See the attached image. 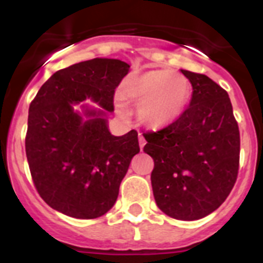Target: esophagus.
<instances>
[{
  "label": "esophagus",
  "instance_id": "esophagus-1",
  "mask_svg": "<svg viewBox=\"0 0 263 263\" xmlns=\"http://www.w3.org/2000/svg\"><path fill=\"white\" fill-rule=\"evenodd\" d=\"M138 141H139V147L143 148V146L146 145V139L145 137L142 136V133H138Z\"/></svg>",
  "mask_w": 263,
  "mask_h": 263
}]
</instances>
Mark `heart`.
Segmentation results:
<instances>
[{"mask_svg":"<svg viewBox=\"0 0 263 263\" xmlns=\"http://www.w3.org/2000/svg\"><path fill=\"white\" fill-rule=\"evenodd\" d=\"M122 95L138 104L143 124L159 129L180 117L190 97V83L178 72L155 69L126 79Z\"/></svg>","mask_w":263,"mask_h":263,"instance_id":"obj_1","label":"heart"}]
</instances>
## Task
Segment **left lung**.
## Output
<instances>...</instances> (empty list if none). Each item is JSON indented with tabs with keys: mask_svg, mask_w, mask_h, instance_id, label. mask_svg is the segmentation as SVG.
I'll return each mask as SVG.
<instances>
[{
	"mask_svg": "<svg viewBox=\"0 0 263 263\" xmlns=\"http://www.w3.org/2000/svg\"><path fill=\"white\" fill-rule=\"evenodd\" d=\"M192 85L190 105L175 122L143 133L154 159L153 194L170 217L199 220L221 205L238 173L240 132L227 90L201 73L180 69Z\"/></svg>",
	"mask_w": 263,
	"mask_h": 263,
	"instance_id": "obj_1",
	"label": "left lung"
}]
</instances>
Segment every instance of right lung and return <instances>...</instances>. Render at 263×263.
Here are the masks:
<instances>
[{
    "mask_svg": "<svg viewBox=\"0 0 263 263\" xmlns=\"http://www.w3.org/2000/svg\"><path fill=\"white\" fill-rule=\"evenodd\" d=\"M129 69L127 63L108 58L76 63L55 72L30 104L27 162L39 195L52 210L89 220L115 205L139 153L136 130L116 137L108 125L115 90ZM85 99L98 106L83 103Z\"/></svg>",
    "mask_w": 263,
    "mask_h": 263,
    "instance_id": "obj_1",
    "label": "right lung"
}]
</instances>
